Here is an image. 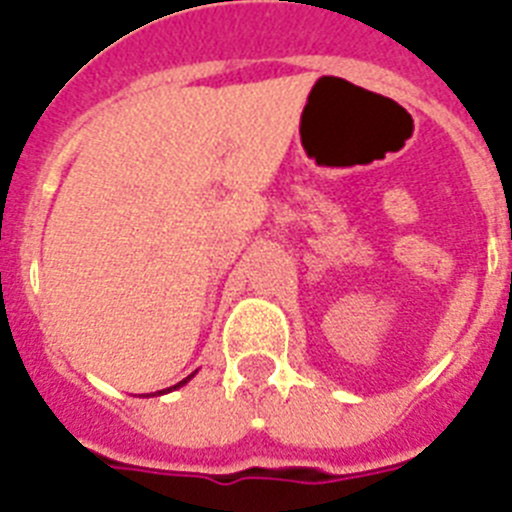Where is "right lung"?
Wrapping results in <instances>:
<instances>
[{
	"instance_id": "1",
	"label": "right lung",
	"mask_w": 512,
	"mask_h": 512,
	"mask_svg": "<svg viewBox=\"0 0 512 512\" xmlns=\"http://www.w3.org/2000/svg\"><path fill=\"white\" fill-rule=\"evenodd\" d=\"M186 381H191V375H189V378H186ZM186 381H181V383H176V386H173V388H181V386H183V383H186ZM168 391H170V388H168ZM157 393H163V391H157Z\"/></svg>"
}]
</instances>
